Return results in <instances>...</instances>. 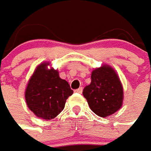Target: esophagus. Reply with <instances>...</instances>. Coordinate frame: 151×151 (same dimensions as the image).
Listing matches in <instances>:
<instances>
[{"label": "esophagus", "instance_id": "esophagus-1", "mask_svg": "<svg viewBox=\"0 0 151 151\" xmlns=\"http://www.w3.org/2000/svg\"><path fill=\"white\" fill-rule=\"evenodd\" d=\"M82 91H83L82 87H80L79 89H77V90H76L75 91L76 92V93H79V94H81V93H82Z\"/></svg>", "mask_w": 151, "mask_h": 151}]
</instances>
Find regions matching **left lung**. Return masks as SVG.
<instances>
[{"label":"left lung","mask_w":151,"mask_h":151,"mask_svg":"<svg viewBox=\"0 0 151 151\" xmlns=\"http://www.w3.org/2000/svg\"><path fill=\"white\" fill-rule=\"evenodd\" d=\"M83 96L96 115L107 117L121 108L124 91L118 74L109 65H103L91 72V82L83 90Z\"/></svg>","instance_id":"1"}]
</instances>
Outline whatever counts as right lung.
Instances as JSON below:
<instances>
[{"label": "right lung", "mask_w": 151, "mask_h": 151, "mask_svg": "<svg viewBox=\"0 0 151 151\" xmlns=\"http://www.w3.org/2000/svg\"><path fill=\"white\" fill-rule=\"evenodd\" d=\"M42 62L35 69L25 91L26 105L36 117L51 120L63 111L66 100L73 94L69 83L60 77L58 70Z\"/></svg>", "instance_id": "obj_1"}]
</instances>
